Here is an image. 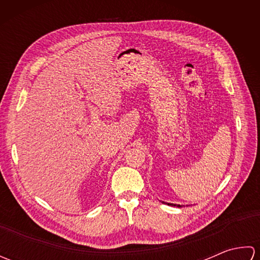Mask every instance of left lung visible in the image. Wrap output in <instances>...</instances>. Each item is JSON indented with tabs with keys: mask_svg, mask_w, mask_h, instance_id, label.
I'll use <instances>...</instances> for the list:
<instances>
[{
	"mask_svg": "<svg viewBox=\"0 0 260 260\" xmlns=\"http://www.w3.org/2000/svg\"><path fill=\"white\" fill-rule=\"evenodd\" d=\"M163 203H167V202H163ZM168 204H169V206H174V207L176 206V207H179V208L181 207V206H180V204H173V203H168Z\"/></svg>",
	"mask_w": 260,
	"mask_h": 260,
	"instance_id": "left-lung-1",
	"label": "left lung"
}]
</instances>
